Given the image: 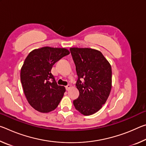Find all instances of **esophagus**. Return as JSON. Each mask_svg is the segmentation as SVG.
Listing matches in <instances>:
<instances>
[{"label": "esophagus", "mask_w": 146, "mask_h": 146, "mask_svg": "<svg viewBox=\"0 0 146 146\" xmlns=\"http://www.w3.org/2000/svg\"><path fill=\"white\" fill-rule=\"evenodd\" d=\"M71 88V86L70 85V84L66 86V90H67V91H68L69 90H70Z\"/></svg>", "instance_id": "34e87169"}]
</instances>
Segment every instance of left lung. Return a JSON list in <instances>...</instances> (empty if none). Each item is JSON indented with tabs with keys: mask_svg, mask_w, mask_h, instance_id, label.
<instances>
[{
	"mask_svg": "<svg viewBox=\"0 0 146 146\" xmlns=\"http://www.w3.org/2000/svg\"><path fill=\"white\" fill-rule=\"evenodd\" d=\"M78 75L79 97L73 101L78 112L85 116L97 113L110 96L112 87L111 66L100 51L88 48H71ZM83 79L84 82L80 80Z\"/></svg>",
	"mask_w": 146,
	"mask_h": 146,
	"instance_id": "1",
	"label": "left lung"
}]
</instances>
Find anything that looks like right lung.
<instances>
[{"mask_svg":"<svg viewBox=\"0 0 146 146\" xmlns=\"http://www.w3.org/2000/svg\"><path fill=\"white\" fill-rule=\"evenodd\" d=\"M70 53L66 48L46 46L33 49L27 56L21 80L26 99L35 110L49 113L59 104L66 88L56 84L51 71L56 62Z\"/></svg>","mask_w":146,"mask_h":146,"instance_id":"right-lung-1","label":"right lung"}]
</instances>
